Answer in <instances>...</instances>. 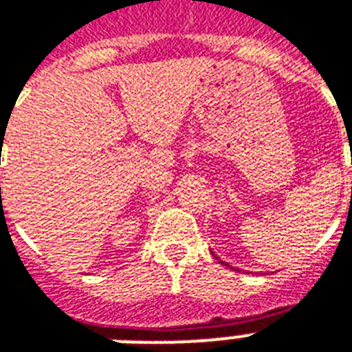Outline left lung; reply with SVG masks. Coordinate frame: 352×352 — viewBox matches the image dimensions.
Returning a JSON list of instances; mask_svg holds the SVG:
<instances>
[{
  "label": "left lung",
  "mask_w": 352,
  "mask_h": 352,
  "mask_svg": "<svg viewBox=\"0 0 352 352\" xmlns=\"http://www.w3.org/2000/svg\"><path fill=\"white\" fill-rule=\"evenodd\" d=\"M223 264H225V265H229V264H227V262H223Z\"/></svg>",
  "instance_id": "obj_1"
}]
</instances>
